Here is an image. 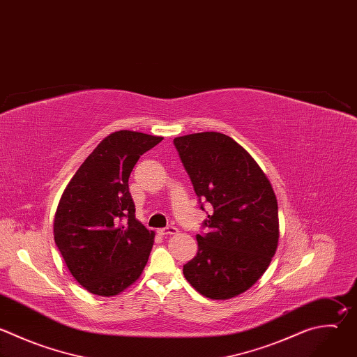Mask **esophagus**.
<instances>
[{
	"instance_id": "esophagus-1",
	"label": "esophagus",
	"mask_w": 357,
	"mask_h": 357,
	"mask_svg": "<svg viewBox=\"0 0 357 357\" xmlns=\"http://www.w3.org/2000/svg\"><path fill=\"white\" fill-rule=\"evenodd\" d=\"M178 232V228L174 227V225H168L165 228H161L158 229V234L160 235H172V234H176Z\"/></svg>"
}]
</instances>
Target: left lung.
<instances>
[{"mask_svg":"<svg viewBox=\"0 0 357 357\" xmlns=\"http://www.w3.org/2000/svg\"><path fill=\"white\" fill-rule=\"evenodd\" d=\"M199 197L210 204L197 254L183 265L203 296L227 300L247 291L268 269L279 241L278 200L257 161L231 137L204 132L174 140Z\"/></svg>","mask_w":357,"mask_h":357,"instance_id":"left-lung-1","label":"left lung"}]
</instances>
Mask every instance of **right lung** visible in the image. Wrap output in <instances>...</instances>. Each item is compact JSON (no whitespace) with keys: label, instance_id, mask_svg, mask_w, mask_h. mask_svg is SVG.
Masks as SVG:
<instances>
[{"label":"right lung","instance_id":"add662e5","mask_svg":"<svg viewBox=\"0 0 357 357\" xmlns=\"http://www.w3.org/2000/svg\"><path fill=\"white\" fill-rule=\"evenodd\" d=\"M161 140L129 130L109 135L63 192L54 243L71 275L92 294L122 293L147 265L155 234L136 220L129 176L140 155Z\"/></svg>","mask_w":357,"mask_h":357}]
</instances>
